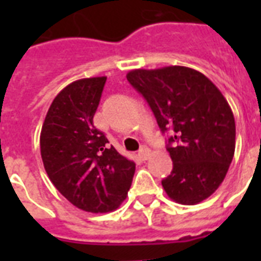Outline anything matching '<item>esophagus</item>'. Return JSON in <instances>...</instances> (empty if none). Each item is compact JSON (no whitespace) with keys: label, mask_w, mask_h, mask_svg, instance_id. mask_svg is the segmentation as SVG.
I'll return each mask as SVG.
<instances>
[{"label":"esophagus","mask_w":261,"mask_h":261,"mask_svg":"<svg viewBox=\"0 0 261 261\" xmlns=\"http://www.w3.org/2000/svg\"><path fill=\"white\" fill-rule=\"evenodd\" d=\"M151 151L147 149V147H142L141 150L138 151V159L142 160V161H146V160L150 159Z\"/></svg>","instance_id":"esophagus-1"}]
</instances>
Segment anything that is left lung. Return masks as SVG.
Here are the masks:
<instances>
[{
  "instance_id": "8db88e82",
  "label": "left lung",
  "mask_w": 261,
  "mask_h": 261,
  "mask_svg": "<svg viewBox=\"0 0 261 261\" xmlns=\"http://www.w3.org/2000/svg\"><path fill=\"white\" fill-rule=\"evenodd\" d=\"M128 83L149 102L173 161L163 187L172 200L198 204L218 190L236 149V122L221 90L186 66L135 69Z\"/></svg>"
}]
</instances>
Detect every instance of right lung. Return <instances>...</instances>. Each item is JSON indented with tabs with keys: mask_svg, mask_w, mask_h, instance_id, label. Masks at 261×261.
<instances>
[{
	"mask_svg": "<svg viewBox=\"0 0 261 261\" xmlns=\"http://www.w3.org/2000/svg\"><path fill=\"white\" fill-rule=\"evenodd\" d=\"M107 77L77 80L51 102L40 133L43 165L55 188L80 210L101 214L126 199L135 163L93 124Z\"/></svg>",
	"mask_w": 261,
	"mask_h": 261,
	"instance_id": "obj_1",
	"label": "right lung"
}]
</instances>
